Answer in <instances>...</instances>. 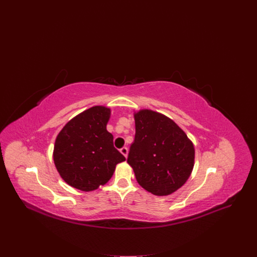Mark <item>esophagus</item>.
Instances as JSON below:
<instances>
[{
	"label": "esophagus",
	"instance_id": "1",
	"mask_svg": "<svg viewBox=\"0 0 257 257\" xmlns=\"http://www.w3.org/2000/svg\"><path fill=\"white\" fill-rule=\"evenodd\" d=\"M120 153H121L125 158H127V156H128V149H127V148H122V149L120 150Z\"/></svg>",
	"mask_w": 257,
	"mask_h": 257
}]
</instances>
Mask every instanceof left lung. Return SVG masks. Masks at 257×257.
Masks as SVG:
<instances>
[{
	"label": "left lung",
	"instance_id": "1",
	"mask_svg": "<svg viewBox=\"0 0 257 257\" xmlns=\"http://www.w3.org/2000/svg\"><path fill=\"white\" fill-rule=\"evenodd\" d=\"M135 139L127 163L138 184L157 196H167L185 184L193 167V142L172 119L142 108L134 112Z\"/></svg>",
	"mask_w": 257,
	"mask_h": 257
}]
</instances>
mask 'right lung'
Here are the masks:
<instances>
[{
    "label": "right lung",
    "mask_w": 257,
    "mask_h": 257,
    "mask_svg": "<svg viewBox=\"0 0 257 257\" xmlns=\"http://www.w3.org/2000/svg\"><path fill=\"white\" fill-rule=\"evenodd\" d=\"M111 108L91 106L72 118L59 132L53 159L61 178L73 188L90 192L112 178L116 166L125 161L106 130Z\"/></svg>",
    "instance_id": "obj_1"
}]
</instances>
